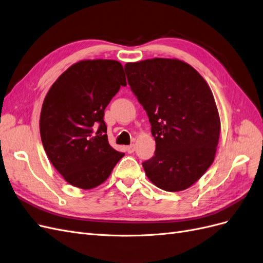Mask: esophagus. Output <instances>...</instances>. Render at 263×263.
<instances>
[{
    "mask_svg": "<svg viewBox=\"0 0 263 263\" xmlns=\"http://www.w3.org/2000/svg\"><path fill=\"white\" fill-rule=\"evenodd\" d=\"M125 149H126V151H127V153H128V154H133L134 151H135V145L132 144V145H129V146H126Z\"/></svg>",
    "mask_w": 263,
    "mask_h": 263,
    "instance_id": "esophagus-1",
    "label": "esophagus"
}]
</instances>
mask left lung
Returning a JSON list of instances; mask_svg holds the SVG:
<instances>
[{
  "instance_id": "8db88e82",
  "label": "left lung",
  "mask_w": 263,
  "mask_h": 263,
  "mask_svg": "<svg viewBox=\"0 0 263 263\" xmlns=\"http://www.w3.org/2000/svg\"><path fill=\"white\" fill-rule=\"evenodd\" d=\"M125 72L156 141L155 156L142 162L148 179L168 192L190 187L210 168L218 145L220 121L209 84L179 59L128 62Z\"/></svg>"
}]
</instances>
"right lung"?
Segmentation results:
<instances>
[{
    "label": "right lung",
    "instance_id": "obj_1",
    "mask_svg": "<svg viewBox=\"0 0 263 263\" xmlns=\"http://www.w3.org/2000/svg\"><path fill=\"white\" fill-rule=\"evenodd\" d=\"M116 60H82L68 68L47 93L39 129L47 157L71 185L102 184L124 157L108 144L104 109L125 86Z\"/></svg>",
    "mask_w": 263,
    "mask_h": 263
}]
</instances>
